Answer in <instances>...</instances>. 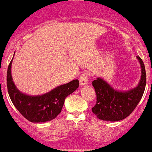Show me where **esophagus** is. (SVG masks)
Returning <instances> with one entry per match:
<instances>
[{"mask_svg":"<svg viewBox=\"0 0 152 152\" xmlns=\"http://www.w3.org/2000/svg\"><path fill=\"white\" fill-rule=\"evenodd\" d=\"M88 79H89V75L87 72H83L80 74L79 77V81L80 86H85L88 83Z\"/></svg>","mask_w":152,"mask_h":152,"instance_id":"34e87169","label":"esophagus"}]
</instances>
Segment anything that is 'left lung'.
<instances>
[{"label": "left lung", "mask_w": 152, "mask_h": 152, "mask_svg": "<svg viewBox=\"0 0 152 152\" xmlns=\"http://www.w3.org/2000/svg\"><path fill=\"white\" fill-rule=\"evenodd\" d=\"M137 58L141 64L142 76L140 82L135 89L127 92H119L112 89L101 78L94 80L92 82L97 98L92 112L99 119L106 121H121L134 112L140 102L146 87L147 76L142 60L139 56Z\"/></svg>", "instance_id": "8db88e82"}]
</instances>
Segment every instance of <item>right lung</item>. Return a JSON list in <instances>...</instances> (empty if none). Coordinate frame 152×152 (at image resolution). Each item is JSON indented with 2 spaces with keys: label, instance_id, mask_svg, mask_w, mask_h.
Wrapping results in <instances>:
<instances>
[{
  "label": "right lung",
  "instance_id": "right-lung-1",
  "mask_svg": "<svg viewBox=\"0 0 152 152\" xmlns=\"http://www.w3.org/2000/svg\"><path fill=\"white\" fill-rule=\"evenodd\" d=\"M11 63L12 60L9 64L6 77L9 95L22 115L33 123L46 122L54 119L62 111L65 99L79 86V80H74L43 95H26L19 92L13 82Z\"/></svg>",
  "mask_w": 152,
  "mask_h": 152
}]
</instances>
